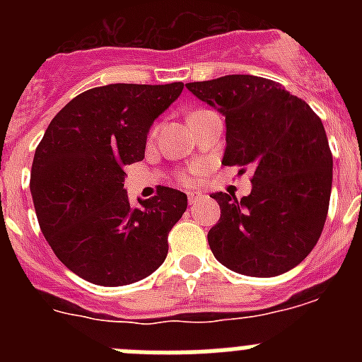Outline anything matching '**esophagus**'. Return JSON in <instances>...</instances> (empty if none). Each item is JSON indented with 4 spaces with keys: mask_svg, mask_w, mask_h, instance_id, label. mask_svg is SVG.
I'll return each instance as SVG.
<instances>
[{
    "mask_svg": "<svg viewBox=\"0 0 362 362\" xmlns=\"http://www.w3.org/2000/svg\"><path fill=\"white\" fill-rule=\"evenodd\" d=\"M204 197V194L201 190H194V192H188V203L190 204H196L197 201H201Z\"/></svg>",
    "mask_w": 362,
    "mask_h": 362,
    "instance_id": "esophagus-1",
    "label": "esophagus"
}]
</instances>
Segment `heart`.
<instances>
[{"label":"heart","mask_w":362,"mask_h":362,"mask_svg":"<svg viewBox=\"0 0 362 362\" xmlns=\"http://www.w3.org/2000/svg\"><path fill=\"white\" fill-rule=\"evenodd\" d=\"M196 114H197V112H196ZM197 172H199V170H197V168H192V170L188 172V174L183 175V179H185V181H192V177H194V175H196Z\"/></svg>","instance_id":"1"}]
</instances>
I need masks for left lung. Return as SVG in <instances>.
Masks as SVG:
<instances>
[{"instance_id": "8db88e82", "label": "left lung", "mask_w": 362, "mask_h": 362, "mask_svg": "<svg viewBox=\"0 0 362 362\" xmlns=\"http://www.w3.org/2000/svg\"><path fill=\"white\" fill-rule=\"evenodd\" d=\"M225 116V166L252 170V192H216L221 217L209 232L214 257L250 277L292 270L317 245L332 194V159L322 121L272 79L232 74L188 83Z\"/></svg>"}]
</instances>
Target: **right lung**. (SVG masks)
Listing matches in <instances>:
<instances>
[{"label": "right lung", "mask_w": 362, "mask_h": 362, "mask_svg": "<svg viewBox=\"0 0 362 362\" xmlns=\"http://www.w3.org/2000/svg\"><path fill=\"white\" fill-rule=\"evenodd\" d=\"M183 83L98 86L50 121L32 161L30 192L41 232L57 259L99 286L148 277L168 254V232L187 210V194L161 187L132 206L124 165L143 161L153 121Z\"/></svg>", "instance_id": "1"}]
</instances>
